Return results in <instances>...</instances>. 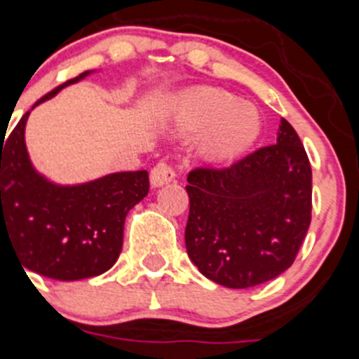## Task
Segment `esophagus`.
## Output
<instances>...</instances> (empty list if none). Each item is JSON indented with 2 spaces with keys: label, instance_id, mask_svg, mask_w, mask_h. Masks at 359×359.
Returning a JSON list of instances; mask_svg holds the SVG:
<instances>
[{
  "label": "esophagus",
  "instance_id": "obj_1",
  "mask_svg": "<svg viewBox=\"0 0 359 359\" xmlns=\"http://www.w3.org/2000/svg\"><path fill=\"white\" fill-rule=\"evenodd\" d=\"M175 170L170 166L168 163H157L156 166L152 168V172H150V184H152V187H161L164 186V184H170L173 179H175Z\"/></svg>",
  "mask_w": 359,
  "mask_h": 359
}]
</instances>
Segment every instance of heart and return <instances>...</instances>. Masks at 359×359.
<instances>
[{"label": "heart", "instance_id": "1", "mask_svg": "<svg viewBox=\"0 0 359 359\" xmlns=\"http://www.w3.org/2000/svg\"><path fill=\"white\" fill-rule=\"evenodd\" d=\"M168 120L182 136L200 133L196 152L209 163H226L259 138V109L226 92L196 88L180 93L168 106Z\"/></svg>", "mask_w": 359, "mask_h": 359}]
</instances>
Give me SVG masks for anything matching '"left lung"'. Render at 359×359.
Segmentation results:
<instances>
[{"mask_svg":"<svg viewBox=\"0 0 359 359\" xmlns=\"http://www.w3.org/2000/svg\"><path fill=\"white\" fill-rule=\"evenodd\" d=\"M186 250L200 273L248 289L292 266L311 221V168L294 127L229 168L187 175Z\"/></svg>","mask_w":359,"mask_h":359,"instance_id":"obj_1","label":"left lung"}]
</instances>
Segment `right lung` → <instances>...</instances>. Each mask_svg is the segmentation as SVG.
<instances>
[{"label":"right lung","mask_w":359,"mask_h":359,"mask_svg":"<svg viewBox=\"0 0 359 359\" xmlns=\"http://www.w3.org/2000/svg\"><path fill=\"white\" fill-rule=\"evenodd\" d=\"M92 72L56 86L33 108ZM29 113L8 138L0 136V248L10 244L22 267L53 280L99 276L118 259L127 212L149 195V172L108 173L72 186L53 182L29 159Z\"/></svg>","instance_id":"obj_1"}]
</instances>
